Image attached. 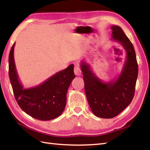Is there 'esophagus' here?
Here are the masks:
<instances>
[{
	"mask_svg": "<svg viewBox=\"0 0 150 150\" xmlns=\"http://www.w3.org/2000/svg\"><path fill=\"white\" fill-rule=\"evenodd\" d=\"M81 68H80V66H79L78 64H75V67H74V73L77 76H79L81 75Z\"/></svg>",
	"mask_w": 150,
	"mask_h": 150,
	"instance_id": "obj_1",
	"label": "esophagus"
}]
</instances>
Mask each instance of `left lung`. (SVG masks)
<instances>
[{
  "label": "left lung",
  "instance_id": "8db88e82",
  "mask_svg": "<svg viewBox=\"0 0 150 150\" xmlns=\"http://www.w3.org/2000/svg\"><path fill=\"white\" fill-rule=\"evenodd\" d=\"M111 28V39L120 43L126 53L118 77L104 82L93 72L89 64L82 61L80 64L89 105L95 116L103 119L116 117L131 103L138 77V64L132 43L120 27L113 25Z\"/></svg>",
  "mask_w": 150,
  "mask_h": 150
}]
</instances>
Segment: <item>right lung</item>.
<instances>
[{
    "mask_svg": "<svg viewBox=\"0 0 150 150\" xmlns=\"http://www.w3.org/2000/svg\"><path fill=\"white\" fill-rule=\"evenodd\" d=\"M15 44L9 55V77L18 106L29 115L40 120H50L59 117L65 109L68 88L75 77L74 66L72 64L36 86L24 88L16 69Z\"/></svg>",
    "mask_w": 150,
    "mask_h": 150,
    "instance_id": "right-lung-1",
    "label": "right lung"
}]
</instances>
